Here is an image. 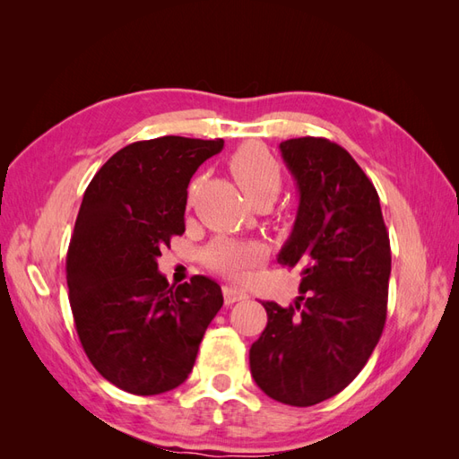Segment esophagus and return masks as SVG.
Wrapping results in <instances>:
<instances>
[{
    "label": "esophagus",
    "instance_id": "1",
    "mask_svg": "<svg viewBox=\"0 0 459 459\" xmlns=\"http://www.w3.org/2000/svg\"><path fill=\"white\" fill-rule=\"evenodd\" d=\"M221 293H224V302L226 304L239 302V300H245L248 297L247 290L235 287V285H224V289H221Z\"/></svg>",
    "mask_w": 459,
    "mask_h": 459
}]
</instances>
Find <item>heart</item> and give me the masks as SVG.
Segmentation results:
<instances>
[{"mask_svg": "<svg viewBox=\"0 0 459 459\" xmlns=\"http://www.w3.org/2000/svg\"><path fill=\"white\" fill-rule=\"evenodd\" d=\"M230 170L253 206H270L281 193L283 172L262 145H241L230 159ZM264 258H266V248L260 243L230 238L214 239L203 253L208 268L238 281L248 280V275Z\"/></svg>", "mask_w": 459, "mask_h": 459, "instance_id": "heart-1", "label": "heart"}]
</instances>
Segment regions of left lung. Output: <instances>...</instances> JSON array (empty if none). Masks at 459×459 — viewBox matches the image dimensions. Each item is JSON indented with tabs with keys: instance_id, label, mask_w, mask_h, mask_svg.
<instances>
[{
	"instance_id": "obj_1",
	"label": "left lung",
	"mask_w": 459,
	"mask_h": 459,
	"mask_svg": "<svg viewBox=\"0 0 459 459\" xmlns=\"http://www.w3.org/2000/svg\"><path fill=\"white\" fill-rule=\"evenodd\" d=\"M280 149L300 203L277 262L300 270V297L287 308L262 302L268 324L248 359L270 398L307 408L349 386L377 346L391 241L377 191L349 151L312 135Z\"/></svg>"
}]
</instances>
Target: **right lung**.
Segmentation results:
<instances>
[{
    "label": "right lung",
    "instance_id": "1",
    "mask_svg": "<svg viewBox=\"0 0 459 459\" xmlns=\"http://www.w3.org/2000/svg\"><path fill=\"white\" fill-rule=\"evenodd\" d=\"M224 140L162 135L115 152L90 182L66 253L76 333L93 368L122 391L182 385L224 304L204 275L170 285L160 248L186 231L187 186Z\"/></svg>",
    "mask_w": 459,
    "mask_h": 459
}]
</instances>
